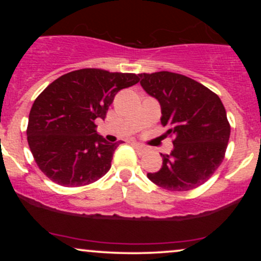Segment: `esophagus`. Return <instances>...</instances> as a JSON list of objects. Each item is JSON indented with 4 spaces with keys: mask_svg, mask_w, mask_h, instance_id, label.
<instances>
[{
    "mask_svg": "<svg viewBox=\"0 0 261 261\" xmlns=\"http://www.w3.org/2000/svg\"><path fill=\"white\" fill-rule=\"evenodd\" d=\"M134 147L137 149V151L140 152V153H143V152H146V147L143 145H140V143H134Z\"/></svg>",
    "mask_w": 261,
    "mask_h": 261,
    "instance_id": "1",
    "label": "esophagus"
}]
</instances>
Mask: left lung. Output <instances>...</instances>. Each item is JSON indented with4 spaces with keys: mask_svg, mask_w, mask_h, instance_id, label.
<instances>
[{
    "mask_svg": "<svg viewBox=\"0 0 261 261\" xmlns=\"http://www.w3.org/2000/svg\"><path fill=\"white\" fill-rule=\"evenodd\" d=\"M140 85L161 106V122L169 126L173 149L148 179L170 191H187L207 181L222 163L230 126L220 97L201 83L161 71L139 74Z\"/></svg>",
    "mask_w": 261,
    "mask_h": 261,
    "instance_id": "obj_1",
    "label": "left lung"
}]
</instances>
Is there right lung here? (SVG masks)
Masks as SVG:
<instances>
[{
	"instance_id": "1",
	"label": "right lung",
	"mask_w": 261,
	"mask_h": 261,
	"mask_svg": "<svg viewBox=\"0 0 261 261\" xmlns=\"http://www.w3.org/2000/svg\"><path fill=\"white\" fill-rule=\"evenodd\" d=\"M135 73L82 68L59 77L34 100L29 113V148L39 169L62 187H82L106 175L114 151L97 133L116 93L136 85Z\"/></svg>"
}]
</instances>
